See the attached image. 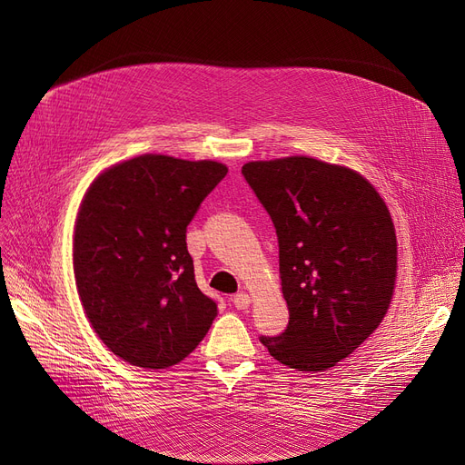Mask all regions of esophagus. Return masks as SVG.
<instances>
[{
	"label": "esophagus",
	"mask_w": 465,
	"mask_h": 465,
	"mask_svg": "<svg viewBox=\"0 0 465 465\" xmlns=\"http://www.w3.org/2000/svg\"><path fill=\"white\" fill-rule=\"evenodd\" d=\"M232 302L237 309H249V305H251V298H249V294H245V292H239V294H235L232 298Z\"/></svg>",
	"instance_id": "obj_1"
}]
</instances>
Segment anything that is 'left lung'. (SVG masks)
<instances>
[{"mask_svg":"<svg viewBox=\"0 0 465 465\" xmlns=\"http://www.w3.org/2000/svg\"><path fill=\"white\" fill-rule=\"evenodd\" d=\"M270 214L290 321L260 341L298 371H326L382 322L392 300L398 247L379 192L356 171L307 156L241 169Z\"/></svg>","mask_w":465,"mask_h":465,"instance_id":"8db88e82","label":"left lung"}]
</instances>
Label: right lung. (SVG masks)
Instances as JSON below:
<instances>
[{"label":"right lung","instance_id":"right-lung-1","mask_svg":"<svg viewBox=\"0 0 465 465\" xmlns=\"http://www.w3.org/2000/svg\"><path fill=\"white\" fill-rule=\"evenodd\" d=\"M226 173L218 162L143 154L104 171L84 195L73 239L79 298L95 333L132 365L179 363L214 321L186 228Z\"/></svg>","mask_w":465,"mask_h":465}]
</instances>
